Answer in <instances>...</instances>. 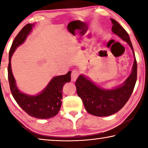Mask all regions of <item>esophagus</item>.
I'll return each instance as SVG.
<instances>
[{"label":"esophagus","mask_w":148,"mask_h":148,"mask_svg":"<svg viewBox=\"0 0 148 148\" xmlns=\"http://www.w3.org/2000/svg\"><path fill=\"white\" fill-rule=\"evenodd\" d=\"M79 76V72L76 70H74L72 71L71 73V80L72 82H75L77 79V77Z\"/></svg>","instance_id":"obj_1"}]
</instances>
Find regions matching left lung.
<instances>
[{
    "instance_id": "8db88e82",
    "label": "left lung",
    "mask_w": 148,
    "mask_h": 148,
    "mask_svg": "<svg viewBox=\"0 0 148 148\" xmlns=\"http://www.w3.org/2000/svg\"><path fill=\"white\" fill-rule=\"evenodd\" d=\"M111 21L112 32L131 47L134 63L129 76L122 84L113 89L99 87L84 74L77 77L76 82L77 95L82 99L87 112L98 117L111 116L121 110L131 97L137 78L136 60L129 34L116 20L111 19Z\"/></svg>"
}]
</instances>
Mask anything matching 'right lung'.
<instances>
[{"instance_id":"right-lung-1","label":"right lung","mask_w":148,"mask_h":148,"mask_svg":"<svg viewBox=\"0 0 148 148\" xmlns=\"http://www.w3.org/2000/svg\"><path fill=\"white\" fill-rule=\"evenodd\" d=\"M34 25L35 23L26 25L17 35L12 43L9 52L8 82L12 96L27 114L38 119H49L56 116L59 113L62 104V87L65 84L71 82V71L65 75L53 77L40 92L35 95H30L20 91L12 71V55L17 47L26 40Z\"/></svg>"}]
</instances>
